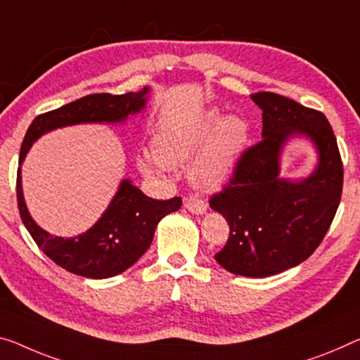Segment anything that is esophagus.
I'll return each instance as SVG.
<instances>
[{"instance_id":"1","label":"esophagus","mask_w":360,"mask_h":360,"mask_svg":"<svg viewBox=\"0 0 360 360\" xmlns=\"http://www.w3.org/2000/svg\"><path fill=\"white\" fill-rule=\"evenodd\" d=\"M185 207L193 214H204L207 209V204L204 202L202 199H199L198 196L190 195L185 198Z\"/></svg>"}]
</instances>
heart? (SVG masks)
Wrapping results in <instances>:
<instances>
[{
	"instance_id": "1",
	"label": "heart",
	"mask_w": 360,
	"mask_h": 360,
	"mask_svg": "<svg viewBox=\"0 0 360 360\" xmlns=\"http://www.w3.org/2000/svg\"><path fill=\"white\" fill-rule=\"evenodd\" d=\"M217 110H209L196 125L180 131H165L159 135L154 151L159 161L165 165L185 162L193 153L207 140L190 165L193 184L204 188H215L229 179L231 170L245 149L248 141V124L238 115H229L222 121ZM212 136L209 137L208 135ZM138 164L143 170L151 172L156 169V159L140 156Z\"/></svg>"
}]
</instances>
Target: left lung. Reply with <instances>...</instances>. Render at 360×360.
I'll return each mask as SVG.
<instances>
[{"label":"left lung","instance_id":"obj_1","mask_svg":"<svg viewBox=\"0 0 360 360\" xmlns=\"http://www.w3.org/2000/svg\"><path fill=\"white\" fill-rule=\"evenodd\" d=\"M251 98L262 109V140L241 153L209 206L230 226L215 261L231 274L264 278L300 265L322 243L341 201L342 161L320 110L270 91ZM292 134L307 136L319 151L318 169L301 182L278 176L281 148Z\"/></svg>","mask_w":360,"mask_h":360}]
</instances>
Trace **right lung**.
Here are the masks:
<instances>
[{"label": "right lung", "mask_w": 360, "mask_h": 360, "mask_svg": "<svg viewBox=\"0 0 360 360\" xmlns=\"http://www.w3.org/2000/svg\"><path fill=\"white\" fill-rule=\"evenodd\" d=\"M148 91L143 88L125 95L96 93L37 115L22 141L19 164L24 162L32 143L46 131L84 122H122L145 108ZM15 190L20 219L37 246L59 267L86 278H109L125 272L148 251L159 220L181 206L179 196L159 201L146 196L130 180H122L106 212L90 230L75 238H60L49 235L30 217L22 195L20 167Z\"/></svg>", "instance_id": "right-lung-1"}]
</instances>
